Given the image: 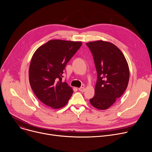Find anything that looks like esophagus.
Returning <instances> with one entry per match:
<instances>
[{
    "mask_svg": "<svg viewBox=\"0 0 152 152\" xmlns=\"http://www.w3.org/2000/svg\"><path fill=\"white\" fill-rule=\"evenodd\" d=\"M79 91L83 92H84V91H86V87H80V88H79Z\"/></svg>",
    "mask_w": 152,
    "mask_h": 152,
    "instance_id": "esophagus-1",
    "label": "esophagus"
}]
</instances>
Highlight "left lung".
<instances>
[{"label": "left lung", "instance_id": "8db88e82", "mask_svg": "<svg viewBox=\"0 0 152 152\" xmlns=\"http://www.w3.org/2000/svg\"><path fill=\"white\" fill-rule=\"evenodd\" d=\"M90 49L97 73L94 97L91 104L99 110H107L120 97L129 80L128 63L123 52L115 44L99 40L86 43Z\"/></svg>", "mask_w": 152, "mask_h": 152}]
</instances>
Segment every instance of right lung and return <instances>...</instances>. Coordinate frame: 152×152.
Masks as SVG:
<instances>
[{"mask_svg": "<svg viewBox=\"0 0 152 152\" xmlns=\"http://www.w3.org/2000/svg\"><path fill=\"white\" fill-rule=\"evenodd\" d=\"M82 45L81 42L50 40L34 53L29 68V80L37 99L53 109L65 106L73 93L62 81L67 63Z\"/></svg>", "mask_w": 152, "mask_h": 152, "instance_id": "add662e5", "label": "right lung"}]
</instances>
